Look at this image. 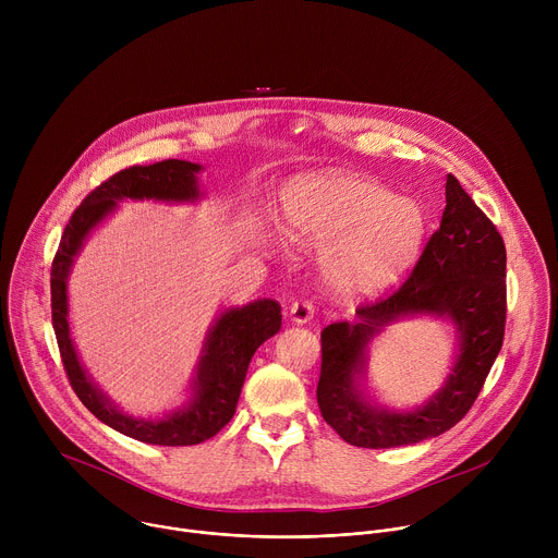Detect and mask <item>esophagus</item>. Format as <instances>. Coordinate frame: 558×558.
Masks as SVG:
<instances>
[{
	"label": "esophagus",
	"mask_w": 558,
	"mask_h": 558,
	"mask_svg": "<svg viewBox=\"0 0 558 558\" xmlns=\"http://www.w3.org/2000/svg\"><path fill=\"white\" fill-rule=\"evenodd\" d=\"M289 317H291V323H295V325H306V323H311V320H313V304L306 302V300L293 302V304L289 306Z\"/></svg>",
	"instance_id": "34e87169"
}]
</instances>
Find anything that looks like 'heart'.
Masks as SVG:
<instances>
[{"label":"heart","mask_w":558,"mask_h":558,"mask_svg":"<svg viewBox=\"0 0 558 558\" xmlns=\"http://www.w3.org/2000/svg\"><path fill=\"white\" fill-rule=\"evenodd\" d=\"M295 243L325 247V276L342 295H375L411 267L426 231L422 207L384 185L349 174H306L280 196Z\"/></svg>","instance_id":"heart-1"}]
</instances>
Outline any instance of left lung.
<instances>
[{"instance_id":"1","label":"left lung","mask_w":558,"mask_h":558,"mask_svg":"<svg viewBox=\"0 0 558 558\" xmlns=\"http://www.w3.org/2000/svg\"><path fill=\"white\" fill-rule=\"evenodd\" d=\"M411 314H435L458 329L460 353L432 400L415 412H388L359 388L367 342ZM355 325L323 329L317 407L351 446H411L450 430L474 404L501 351L506 331V245L493 220L459 181L446 179V209L413 274L386 298L357 306Z\"/></svg>"}]
</instances>
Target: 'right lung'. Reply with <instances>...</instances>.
I'll use <instances>...</instances> for the list:
<instances>
[{
	"mask_svg": "<svg viewBox=\"0 0 558 558\" xmlns=\"http://www.w3.org/2000/svg\"><path fill=\"white\" fill-rule=\"evenodd\" d=\"M201 170L198 163L168 158L154 166H132L110 177L70 216L50 271L52 327L72 390L97 420L132 439L154 446H194L227 426L235 413L256 349L280 331V304L263 298L220 313L207 333L190 402L163 420H138L119 411L78 362L68 325V274L88 233L117 209L119 201L154 198L194 203L201 198L196 179Z\"/></svg>",
	"mask_w": 558,
	"mask_h": 558,
	"instance_id": "add662e5",
	"label": "right lung"
}]
</instances>
